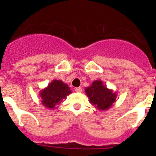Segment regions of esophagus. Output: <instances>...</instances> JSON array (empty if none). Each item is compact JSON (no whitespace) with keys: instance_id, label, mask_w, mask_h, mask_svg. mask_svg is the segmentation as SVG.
I'll return each instance as SVG.
<instances>
[{"instance_id":"esophagus-1","label":"esophagus","mask_w":156,"mask_h":156,"mask_svg":"<svg viewBox=\"0 0 156 156\" xmlns=\"http://www.w3.org/2000/svg\"><path fill=\"white\" fill-rule=\"evenodd\" d=\"M76 92H77V93H81L82 92V88L81 87H76L75 89Z\"/></svg>"}]
</instances>
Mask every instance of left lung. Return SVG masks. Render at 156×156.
Returning <instances> with one entry per match:
<instances>
[{"label":"left lung","mask_w":156,"mask_h":156,"mask_svg":"<svg viewBox=\"0 0 156 156\" xmlns=\"http://www.w3.org/2000/svg\"><path fill=\"white\" fill-rule=\"evenodd\" d=\"M85 93L90 104L101 111H105L115 103L117 94L106 87L101 80H94L85 88Z\"/></svg>","instance_id":"left-lung-1"}]
</instances>
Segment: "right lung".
I'll return each mask as SVG.
<instances>
[{
    "mask_svg": "<svg viewBox=\"0 0 156 156\" xmlns=\"http://www.w3.org/2000/svg\"><path fill=\"white\" fill-rule=\"evenodd\" d=\"M72 93L70 87L62 80H54L48 87L40 91L41 103L47 108L53 109Z\"/></svg>",
    "mask_w": 156,
    "mask_h": 156,
    "instance_id": "right-lung-1",
    "label": "right lung"
}]
</instances>
